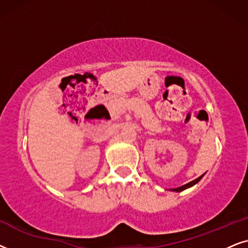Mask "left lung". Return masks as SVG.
I'll return each instance as SVG.
<instances>
[{"instance_id": "left-lung-1", "label": "left lung", "mask_w": 248, "mask_h": 248, "mask_svg": "<svg viewBox=\"0 0 248 248\" xmlns=\"http://www.w3.org/2000/svg\"><path fill=\"white\" fill-rule=\"evenodd\" d=\"M204 174H205V173H203L201 177L196 178L195 180H193V181H190V183L184 185V186H180V187H178V188H172V189H170V190H171V191H177V193H179V191H183V190H185V189H187V188H190V187L195 186V185H196L197 183H199V181L204 177Z\"/></svg>"}]
</instances>
